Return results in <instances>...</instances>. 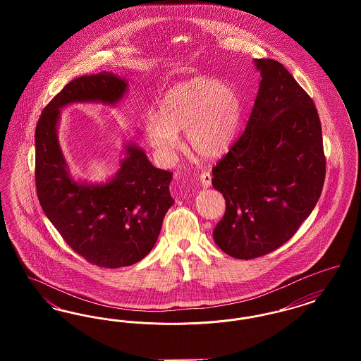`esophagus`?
Listing matches in <instances>:
<instances>
[{"mask_svg":"<svg viewBox=\"0 0 361 361\" xmlns=\"http://www.w3.org/2000/svg\"><path fill=\"white\" fill-rule=\"evenodd\" d=\"M200 181H202V185L204 187V188H208V187H211V173L209 172H202L200 174Z\"/></svg>","mask_w":361,"mask_h":361,"instance_id":"34e87169","label":"esophagus"}]
</instances>
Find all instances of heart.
I'll use <instances>...</instances> for the list:
<instances>
[{
	"mask_svg": "<svg viewBox=\"0 0 361 361\" xmlns=\"http://www.w3.org/2000/svg\"><path fill=\"white\" fill-rule=\"evenodd\" d=\"M243 116L240 94L211 77H195L172 87L159 104L157 121L147 127L150 143L172 154L177 133L187 130L189 147L200 157L224 154L240 131Z\"/></svg>",
	"mask_w": 361,
	"mask_h": 361,
	"instance_id": "heart-1",
	"label": "heart"
}]
</instances>
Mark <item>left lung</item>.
Masks as SVG:
<instances>
[{"label":"left lung","instance_id":"obj_1","mask_svg":"<svg viewBox=\"0 0 361 361\" xmlns=\"http://www.w3.org/2000/svg\"><path fill=\"white\" fill-rule=\"evenodd\" d=\"M257 97L243 134L212 168L226 212L214 240L240 259L265 256L293 237L324 188L326 158L312 99L275 59H256Z\"/></svg>","mask_w":361,"mask_h":361}]
</instances>
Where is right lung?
Segmentation results:
<instances>
[{"instance_id": "1", "label": "right lung", "mask_w": 361, "mask_h": 361, "mask_svg": "<svg viewBox=\"0 0 361 361\" xmlns=\"http://www.w3.org/2000/svg\"><path fill=\"white\" fill-rule=\"evenodd\" d=\"M127 89L102 71L70 81L46 108L35 131V181L46 216L70 247L102 268L133 265L154 247L174 200L173 173L154 168L134 143L126 146L121 171L106 184H78L70 177L56 137L59 109L71 103H118Z\"/></svg>"}]
</instances>
